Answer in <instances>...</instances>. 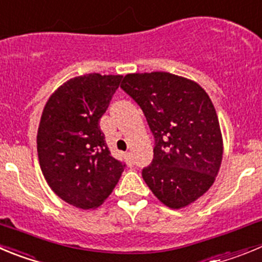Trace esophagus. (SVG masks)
Listing matches in <instances>:
<instances>
[{
    "mask_svg": "<svg viewBox=\"0 0 262 262\" xmlns=\"http://www.w3.org/2000/svg\"><path fill=\"white\" fill-rule=\"evenodd\" d=\"M125 159H126V162H128L129 164H133V155H132V152H125Z\"/></svg>",
    "mask_w": 262,
    "mask_h": 262,
    "instance_id": "34e87169",
    "label": "esophagus"
}]
</instances>
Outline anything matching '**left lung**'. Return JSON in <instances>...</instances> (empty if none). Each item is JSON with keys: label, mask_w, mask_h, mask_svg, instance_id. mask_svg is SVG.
Wrapping results in <instances>:
<instances>
[{"label": "left lung", "mask_w": 262, "mask_h": 262, "mask_svg": "<svg viewBox=\"0 0 262 262\" xmlns=\"http://www.w3.org/2000/svg\"><path fill=\"white\" fill-rule=\"evenodd\" d=\"M121 89L143 111L155 138L143 180L166 206H188L210 189L222 163V132L211 99L197 82L167 72L126 74Z\"/></svg>", "instance_id": "8db88e82"}]
</instances>
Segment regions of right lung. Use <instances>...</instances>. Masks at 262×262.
I'll return each instance as SVG.
<instances>
[{"mask_svg": "<svg viewBox=\"0 0 262 262\" xmlns=\"http://www.w3.org/2000/svg\"><path fill=\"white\" fill-rule=\"evenodd\" d=\"M121 78L98 73L74 77L49 96L41 114L40 168L51 189L78 209L100 206L124 171L99 126Z\"/></svg>", "mask_w": 262, "mask_h": 262, "instance_id": "obj_1", "label": "right lung"}]
</instances>
